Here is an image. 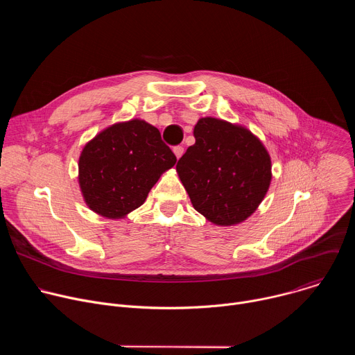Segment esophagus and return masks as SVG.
Returning a JSON list of instances; mask_svg holds the SVG:
<instances>
[{
    "mask_svg": "<svg viewBox=\"0 0 355 355\" xmlns=\"http://www.w3.org/2000/svg\"><path fill=\"white\" fill-rule=\"evenodd\" d=\"M173 151H174V155H175L177 159H180V157L184 155V148H182L181 146H175V147L173 148Z\"/></svg>",
    "mask_w": 355,
    "mask_h": 355,
    "instance_id": "esophagus-1",
    "label": "esophagus"
}]
</instances>
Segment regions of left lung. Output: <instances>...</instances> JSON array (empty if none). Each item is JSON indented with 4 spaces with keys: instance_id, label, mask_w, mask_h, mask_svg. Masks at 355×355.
Here are the masks:
<instances>
[{
    "instance_id": "obj_1",
    "label": "left lung",
    "mask_w": 355,
    "mask_h": 355,
    "mask_svg": "<svg viewBox=\"0 0 355 355\" xmlns=\"http://www.w3.org/2000/svg\"><path fill=\"white\" fill-rule=\"evenodd\" d=\"M193 137L175 167L192 207L216 226L244 222L272 180L267 147L245 126L212 116L198 119Z\"/></svg>"
}]
</instances>
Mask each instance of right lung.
I'll use <instances>...</instances> for the list:
<instances>
[{
  "label": "right lung",
  "instance_id": "1",
  "mask_svg": "<svg viewBox=\"0 0 355 355\" xmlns=\"http://www.w3.org/2000/svg\"><path fill=\"white\" fill-rule=\"evenodd\" d=\"M177 159L159 129L135 118L116 122L85 143L78 159V185L85 205L118 220L144 204Z\"/></svg>",
  "mask_w": 355,
  "mask_h": 355
}]
</instances>
